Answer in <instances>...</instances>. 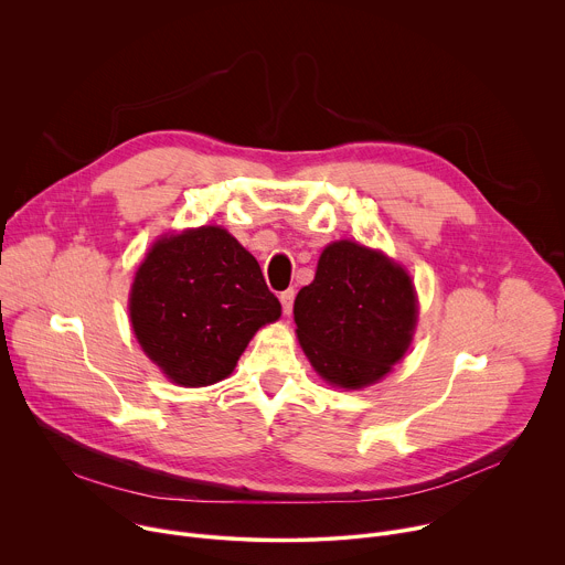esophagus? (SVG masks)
Masks as SVG:
<instances>
[{
  "instance_id": "obj_1",
  "label": "esophagus",
  "mask_w": 565,
  "mask_h": 565,
  "mask_svg": "<svg viewBox=\"0 0 565 565\" xmlns=\"http://www.w3.org/2000/svg\"><path fill=\"white\" fill-rule=\"evenodd\" d=\"M279 301H281L284 312L290 315V312H292V303H295V290H284V292L279 295Z\"/></svg>"
}]
</instances>
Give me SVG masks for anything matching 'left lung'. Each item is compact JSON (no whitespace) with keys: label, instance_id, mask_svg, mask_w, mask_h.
Segmentation results:
<instances>
[{"label":"left lung","instance_id":"obj_1","mask_svg":"<svg viewBox=\"0 0 565 565\" xmlns=\"http://www.w3.org/2000/svg\"><path fill=\"white\" fill-rule=\"evenodd\" d=\"M297 338L315 371L335 386L373 384L409 349L416 292L382 253L338 241L295 299Z\"/></svg>","mask_w":565,"mask_h":565}]
</instances>
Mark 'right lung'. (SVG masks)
<instances>
[{
    "mask_svg": "<svg viewBox=\"0 0 565 565\" xmlns=\"http://www.w3.org/2000/svg\"><path fill=\"white\" fill-rule=\"evenodd\" d=\"M142 351L183 386L227 377L253 335L279 319L257 259L221 227L163 236L140 264L129 299Z\"/></svg>",
    "mask_w": 565,
    "mask_h": 565,
    "instance_id": "add662e5",
    "label": "right lung"
}]
</instances>
